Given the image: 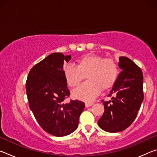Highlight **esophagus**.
Returning <instances> with one entry per match:
<instances>
[{"label": "esophagus", "instance_id": "34e87169", "mask_svg": "<svg viewBox=\"0 0 157 157\" xmlns=\"http://www.w3.org/2000/svg\"><path fill=\"white\" fill-rule=\"evenodd\" d=\"M93 105H94V103H92V102H86L85 106H86V107H91V106H92Z\"/></svg>", "mask_w": 157, "mask_h": 157}]
</instances>
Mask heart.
Returning a JSON list of instances; mask_svg holds the SVG:
<instances>
[{"label": "heart", "mask_w": 157, "mask_h": 157, "mask_svg": "<svg viewBox=\"0 0 157 157\" xmlns=\"http://www.w3.org/2000/svg\"><path fill=\"white\" fill-rule=\"evenodd\" d=\"M66 83L71 88L79 86L86 75L87 81L73 92V96L91 102L99 95L101 89L111 88L118 79V63L111 58L97 55H86L77 60V66L66 64L63 68Z\"/></svg>", "instance_id": "1"}]
</instances>
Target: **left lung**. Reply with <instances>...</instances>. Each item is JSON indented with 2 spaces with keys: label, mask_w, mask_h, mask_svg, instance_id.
I'll return each mask as SVG.
<instances>
[{
  "label": "left lung",
  "mask_w": 157,
  "mask_h": 157,
  "mask_svg": "<svg viewBox=\"0 0 157 157\" xmlns=\"http://www.w3.org/2000/svg\"><path fill=\"white\" fill-rule=\"evenodd\" d=\"M118 66L122 71L108 94L111 100H102L105 111L98 122L101 129L111 133L131 125L144 98L141 69L126 57H119Z\"/></svg>",
  "instance_id": "obj_1"
}]
</instances>
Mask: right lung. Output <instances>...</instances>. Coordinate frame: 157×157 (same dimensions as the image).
I'll use <instances>...</instances> for the list:
<instances>
[{
  "instance_id": "add662e5",
  "label": "right lung",
  "mask_w": 157,
  "mask_h": 157,
  "mask_svg": "<svg viewBox=\"0 0 157 157\" xmlns=\"http://www.w3.org/2000/svg\"><path fill=\"white\" fill-rule=\"evenodd\" d=\"M71 59L70 55L52 53L31 68L26 81L30 109L41 128L55 136L75 131L85 107L78 100L65 101L71 94L63 76V63Z\"/></svg>"
}]
</instances>
